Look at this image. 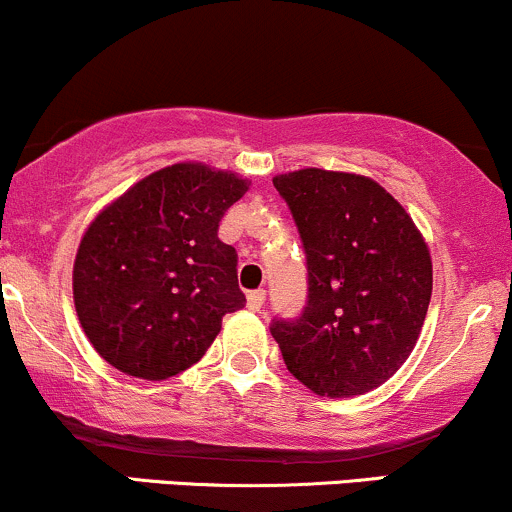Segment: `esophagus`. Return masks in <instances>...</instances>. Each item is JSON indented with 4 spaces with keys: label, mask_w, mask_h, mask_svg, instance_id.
Returning a JSON list of instances; mask_svg holds the SVG:
<instances>
[{
    "label": "esophagus",
    "mask_w": 512,
    "mask_h": 512,
    "mask_svg": "<svg viewBox=\"0 0 512 512\" xmlns=\"http://www.w3.org/2000/svg\"><path fill=\"white\" fill-rule=\"evenodd\" d=\"M263 300H266V290H263V288L251 290V293L246 295V305H249V310H251V312H258V310H261Z\"/></svg>",
    "instance_id": "1"
}]
</instances>
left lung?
<instances>
[{"mask_svg":"<svg viewBox=\"0 0 512 512\" xmlns=\"http://www.w3.org/2000/svg\"><path fill=\"white\" fill-rule=\"evenodd\" d=\"M298 227L307 300L271 322L285 366L329 398L386 383L420 337L432 261L408 212L371 178L305 168L273 178Z\"/></svg>","mask_w":512,"mask_h":512,"instance_id":"left-lung-1","label":"left lung"}]
</instances>
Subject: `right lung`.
<instances>
[{
  "instance_id": "obj_1",
  "label": "right lung",
  "mask_w": 512,
  "mask_h": 512,
  "mask_svg": "<svg viewBox=\"0 0 512 512\" xmlns=\"http://www.w3.org/2000/svg\"><path fill=\"white\" fill-rule=\"evenodd\" d=\"M246 180L200 163L148 175L90 224L73 268L75 310L104 361L163 381L205 356L222 317L246 305L224 212Z\"/></svg>"
}]
</instances>
